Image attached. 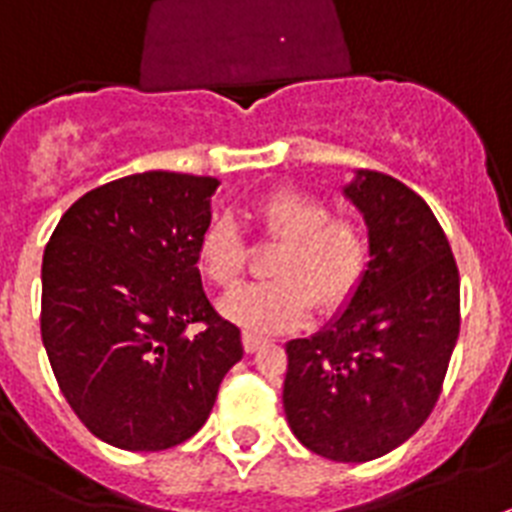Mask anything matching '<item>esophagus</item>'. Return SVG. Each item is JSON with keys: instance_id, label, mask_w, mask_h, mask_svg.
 <instances>
[{"instance_id": "1", "label": "esophagus", "mask_w": 512, "mask_h": 512, "mask_svg": "<svg viewBox=\"0 0 512 512\" xmlns=\"http://www.w3.org/2000/svg\"><path fill=\"white\" fill-rule=\"evenodd\" d=\"M265 342H268V339H265L263 334H255V331H244V350H247V352L260 350Z\"/></svg>"}]
</instances>
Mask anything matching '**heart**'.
I'll return each instance as SVG.
<instances>
[{"instance_id":"heart-1","label":"heart","mask_w":512,"mask_h":512,"mask_svg":"<svg viewBox=\"0 0 512 512\" xmlns=\"http://www.w3.org/2000/svg\"><path fill=\"white\" fill-rule=\"evenodd\" d=\"M257 236L278 242L268 265L273 278L223 299V315L257 331L299 326L313 305L336 310L355 294L371 260L368 231L352 215H331L318 197L281 189L252 210ZM197 265L213 286L231 292L247 270V247L231 218H215L199 236Z\"/></svg>"}]
</instances>
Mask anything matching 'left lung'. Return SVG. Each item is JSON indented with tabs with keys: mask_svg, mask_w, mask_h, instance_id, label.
<instances>
[{
	"mask_svg": "<svg viewBox=\"0 0 512 512\" xmlns=\"http://www.w3.org/2000/svg\"><path fill=\"white\" fill-rule=\"evenodd\" d=\"M371 263L342 315L286 344L284 410L307 450L368 463L421 429L460 334V273L431 207L402 181L360 170Z\"/></svg>",
	"mask_w": 512,
	"mask_h": 512,
	"instance_id": "left-lung-1",
	"label": "left lung"
}]
</instances>
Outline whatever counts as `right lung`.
<instances>
[{
    "label": "right lung",
    "instance_id": "add662e5",
    "mask_svg": "<svg viewBox=\"0 0 512 512\" xmlns=\"http://www.w3.org/2000/svg\"><path fill=\"white\" fill-rule=\"evenodd\" d=\"M218 178L149 170L86 191L41 263V339L73 413L102 442L160 452L205 426L244 355L197 268Z\"/></svg>",
    "mask_w": 512,
    "mask_h": 512
}]
</instances>
